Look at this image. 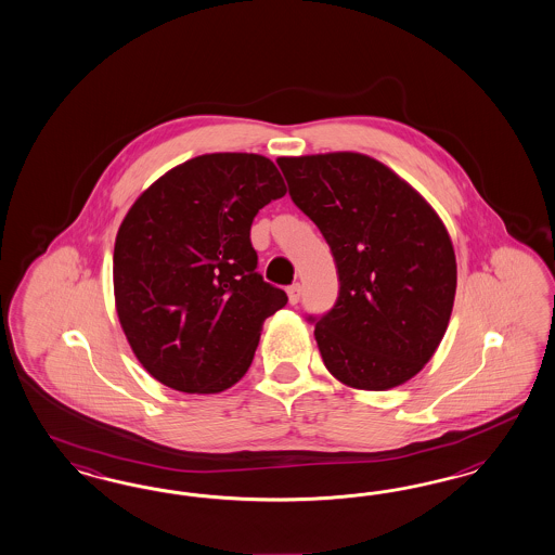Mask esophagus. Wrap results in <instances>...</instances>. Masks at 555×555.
I'll return each instance as SVG.
<instances>
[{"label": "esophagus", "mask_w": 555, "mask_h": 555, "mask_svg": "<svg viewBox=\"0 0 555 555\" xmlns=\"http://www.w3.org/2000/svg\"><path fill=\"white\" fill-rule=\"evenodd\" d=\"M286 295H288V302L291 305H297L301 299V285H293L286 288Z\"/></svg>", "instance_id": "esophagus-1"}]
</instances>
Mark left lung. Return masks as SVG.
Segmentation results:
<instances>
[{"mask_svg": "<svg viewBox=\"0 0 555 555\" xmlns=\"http://www.w3.org/2000/svg\"><path fill=\"white\" fill-rule=\"evenodd\" d=\"M276 163L336 260L339 295L315 325L325 369L356 390L401 387L431 360L452 318L457 267L448 228L415 186L369 154Z\"/></svg>", "mask_w": 555, "mask_h": 555, "instance_id": "left-lung-1", "label": "left lung"}]
</instances>
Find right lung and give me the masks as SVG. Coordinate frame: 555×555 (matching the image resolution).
Returning <instances> with one entry per match:
<instances>
[{"label":"right lung","instance_id":"obj_1","mask_svg":"<svg viewBox=\"0 0 555 555\" xmlns=\"http://www.w3.org/2000/svg\"><path fill=\"white\" fill-rule=\"evenodd\" d=\"M286 193L274 163L202 154L140 193L114 246L119 325L144 370L186 395H216L248 372L285 291L256 272V214Z\"/></svg>","mask_w":555,"mask_h":555}]
</instances>
